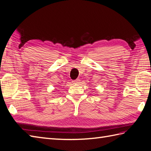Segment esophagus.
<instances>
[{
	"instance_id": "34e87169",
	"label": "esophagus",
	"mask_w": 151,
	"mask_h": 151,
	"mask_svg": "<svg viewBox=\"0 0 151 151\" xmlns=\"http://www.w3.org/2000/svg\"><path fill=\"white\" fill-rule=\"evenodd\" d=\"M80 80L79 79H76V80H75V81H73V82L74 83V84H78V83H80Z\"/></svg>"
}]
</instances>
